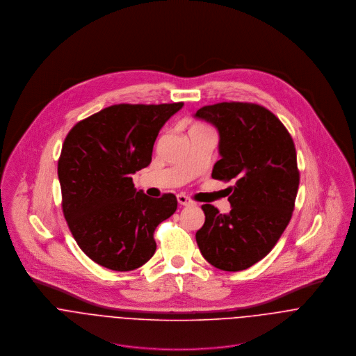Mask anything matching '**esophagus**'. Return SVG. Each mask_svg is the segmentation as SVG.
<instances>
[{"label": "esophagus", "instance_id": "1", "mask_svg": "<svg viewBox=\"0 0 356 356\" xmlns=\"http://www.w3.org/2000/svg\"><path fill=\"white\" fill-rule=\"evenodd\" d=\"M177 199H178V203L181 205H192L193 204V200L191 197L185 196V195H178Z\"/></svg>", "mask_w": 356, "mask_h": 356}]
</instances>
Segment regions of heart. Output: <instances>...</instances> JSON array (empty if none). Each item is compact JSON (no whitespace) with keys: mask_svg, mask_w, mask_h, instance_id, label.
I'll list each match as a JSON object with an SVG mask.
<instances>
[{"mask_svg":"<svg viewBox=\"0 0 356 356\" xmlns=\"http://www.w3.org/2000/svg\"><path fill=\"white\" fill-rule=\"evenodd\" d=\"M196 127H202V126H196Z\"/></svg>","mask_w":356,"mask_h":356,"instance_id":"1","label":"heart"}]
</instances>
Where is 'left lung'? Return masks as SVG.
<instances>
[{
    "label": "left lung",
    "mask_w": 356,
    "mask_h": 356,
    "mask_svg": "<svg viewBox=\"0 0 356 356\" xmlns=\"http://www.w3.org/2000/svg\"><path fill=\"white\" fill-rule=\"evenodd\" d=\"M195 116L219 131L212 178L234 182L229 213L202 205L205 222L196 241L213 267L241 271L274 248L292 218L300 182L296 148L281 120L259 104L218 102Z\"/></svg>",
    "instance_id": "obj_1"
}]
</instances>
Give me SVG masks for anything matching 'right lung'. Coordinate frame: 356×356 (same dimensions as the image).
<instances>
[{"mask_svg": "<svg viewBox=\"0 0 356 356\" xmlns=\"http://www.w3.org/2000/svg\"><path fill=\"white\" fill-rule=\"evenodd\" d=\"M184 102L116 104L78 122L67 134L57 174L61 207L79 248L115 271L145 264L156 251L159 223L177 209V197L137 192L131 175L149 165L163 124Z\"/></svg>", "mask_w": 356, "mask_h": 356, "instance_id": "obj_1", "label": "right lung"}]
</instances>
